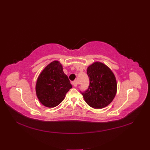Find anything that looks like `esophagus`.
I'll return each instance as SVG.
<instances>
[{"label":"esophagus","mask_w":150,"mask_h":150,"mask_svg":"<svg viewBox=\"0 0 150 150\" xmlns=\"http://www.w3.org/2000/svg\"><path fill=\"white\" fill-rule=\"evenodd\" d=\"M72 84L74 86H75V87H76L77 85H78V81L77 80H75L72 82Z\"/></svg>","instance_id":"obj_1"}]
</instances>
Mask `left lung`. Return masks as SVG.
<instances>
[{
    "mask_svg": "<svg viewBox=\"0 0 150 150\" xmlns=\"http://www.w3.org/2000/svg\"><path fill=\"white\" fill-rule=\"evenodd\" d=\"M89 78L88 89L81 92L87 104L96 109H101L111 103L117 92L114 74L103 63L96 62L87 70Z\"/></svg>",
    "mask_w": 150,
    "mask_h": 150,
    "instance_id": "1",
    "label": "left lung"
}]
</instances>
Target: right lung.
Returning <instances> with one entry per match:
<instances>
[{"mask_svg": "<svg viewBox=\"0 0 150 150\" xmlns=\"http://www.w3.org/2000/svg\"><path fill=\"white\" fill-rule=\"evenodd\" d=\"M72 87L60 62L54 61L39 75L36 85V96L44 106L54 108L61 103Z\"/></svg>", "mask_w": 150, "mask_h": 150, "instance_id": "1", "label": "right lung"}]
</instances>
